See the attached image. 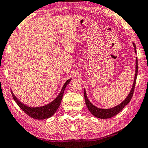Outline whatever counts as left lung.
Here are the masks:
<instances>
[{
	"instance_id": "obj_1",
	"label": "left lung",
	"mask_w": 148,
	"mask_h": 148,
	"mask_svg": "<svg viewBox=\"0 0 148 148\" xmlns=\"http://www.w3.org/2000/svg\"><path fill=\"white\" fill-rule=\"evenodd\" d=\"M133 46L134 48V51L136 53V45L133 42ZM137 73H138V60L137 58L136 59V71H135V76H134V83H133L132 88L131 89L130 92L128 94V95L126 97L124 101L122 103H120L119 105L116 106L110 109H101V108H98L96 106H95L94 105H92L90 103V101H89L88 97H87L86 93V91L84 90V99L86 101V105L87 108L89 110V111L92 113V114L95 117L100 118V119H108L112 116H115L116 114H117L119 112H120L124 108V107L127 104H128L129 102L130 101L131 99H132L133 93H134V87H135V84H136V77H137Z\"/></svg>"
}]
</instances>
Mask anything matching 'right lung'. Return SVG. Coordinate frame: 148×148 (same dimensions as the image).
<instances>
[{
    "label": "right lung",
    "instance_id": "right-lung-1",
    "mask_svg": "<svg viewBox=\"0 0 148 148\" xmlns=\"http://www.w3.org/2000/svg\"><path fill=\"white\" fill-rule=\"evenodd\" d=\"M71 80V79H69L66 82L65 84L63 86L62 88L61 92H60L58 96L53 100V101L51 102L49 104L44 106L37 108H32L27 106L22 103L16 97V96L14 95L12 92V95L14 101L16 102V103L18 105V106L21 108L22 110L26 113L27 115L35 119H45L49 118L53 115L54 113L56 112V110L58 109L60 103H61V101L62 99L64 92L66 86L67 84L70 82Z\"/></svg>",
    "mask_w": 148,
    "mask_h": 148
}]
</instances>
